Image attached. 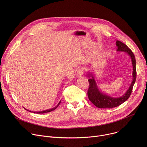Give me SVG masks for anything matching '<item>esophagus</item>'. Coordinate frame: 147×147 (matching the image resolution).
I'll use <instances>...</instances> for the list:
<instances>
[{
	"label": "esophagus",
	"instance_id": "esophagus-1",
	"mask_svg": "<svg viewBox=\"0 0 147 147\" xmlns=\"http://www.w3.org/2000/svg\"><path fill=\"white\" fill-rule=\"evenodd\" d=\"M84 69L82 67L80 68V69L78 70V71H77V76L78 77H81V76L82 75V74L84 73Z\"/></svg>",
	"mask_w": 147,
	"mask_h": 147
}]
</instances>
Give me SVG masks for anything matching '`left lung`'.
Instances as JSON below:
<instances>
[{
	"label": "left lung",
	"instance_id": "obj_1",
	"mask_svg": "<svg viewBox=\"0 0 147 147\" xmlns=\"http://www.w3.org/2000/svg\"><path fill=\"white\" fill-rule=\"evenodd\" d=\"M116 45L117 47V51L118 52L127 53L131 59L133 65V81L127 91L124 95L120 97H112L107 94L103 93L98 87L94 77V75L92 72H88L87 76L90 78L88 80L90 87L88 90V96L90 100L95 107L99 108H113L119 106L120 105L127 100L130 97L133 86L136 80V63L135 56L128 47L119 40H117Z\"/></svg>",
	"mask_w": 147,
	"mask_h": 147
}]
</instances>
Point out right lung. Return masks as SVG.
<instances>
[{
  "label": "right lung",
  "mask_w": 147,
  "mask_h": 147,
  "mask_svg": "<svg viewBox=\"0 0 147 147\" xmlns=\"http://www.w3.org/2000/svg\"><path fill=\"white\" fill-rule=\"evenodd\" d=\"M60 102H61V100L59 102V103L55 107H54V108H52V109H48V110H45V111H39V112H32V111H29V110H27V109H26V108H24L25 109H26L27 111H29V112H34V113H48V112H51V111H54L55 109H56L57 108V107L59 105H60Z\"/></svg>",
  "instance_id": "obj_1"
}]
</instances>
